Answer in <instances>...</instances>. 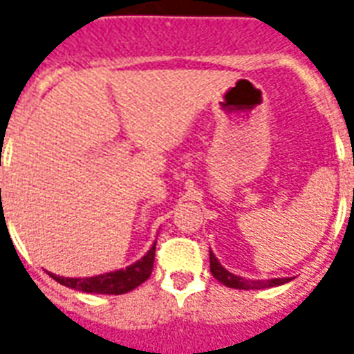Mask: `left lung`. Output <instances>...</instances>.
<instances>
[{"instance_id": "left-lung-1", "label": "left lung", "mask_w": 354, "mask_h": 354, "mask_svg": "<svg viewBox=\"0 0 354 354\" xmlns=\"http://www.w3.org/2000/svg\"><path fill=\"white\" fill-rule=\"evenodd\" d=\"M210 271L212 275L221 282L225 284L229 288H236V290H262V288H271V286H281L284 282H288V279H271V281H248L243 277L232 275L231 271H227L223 266L218 262L212 251H210Z\"/></svg>"}]
</instances>
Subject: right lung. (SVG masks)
<instances>
[{
	"instance_id": "add662e5",
	"label": "right lung",
	"mask_w": 354,
	"mask_h": 354,
	"mask_svg": "<svg viewBox=\"0 0 354 354\" xmlns=\"http://www.w3.org/2000/svg\"><path fill=\"white\" fill-rule=\"evenodd\" d=\"M153 262H155V245L147 251L144 259L134 262L133 266H129L125 270L111 271V273H105V275L88 277V279H68V277L53 275V273H49V275L60 284H64L68 288L79 290V292L120 295L127 294L136 286H140L142 282H146L151 275Z\"/></svg>"
}]
</instances>
